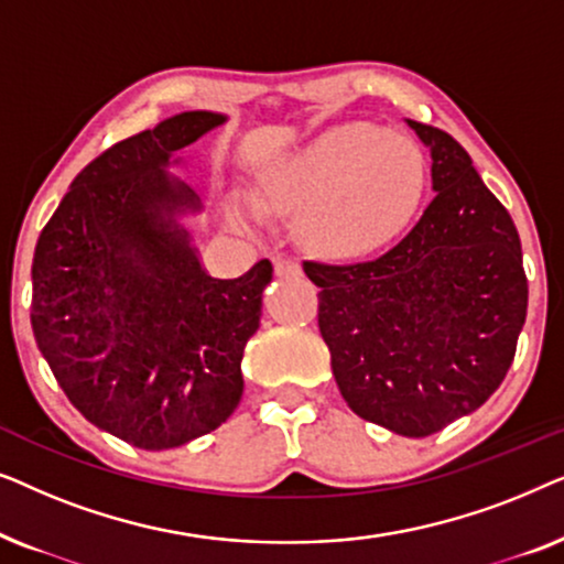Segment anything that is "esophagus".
I'll list each match as a JSON object with an SVG mask.
<instances>
[{
	"label": "esophagus",
	"mask_w": 564,
	"mask_h": 564,
	"mask_svg": "<svg viewBox=\"0 0 564 564\" xmlns=\"http://www.w3.org/2000/svg\"><path fill=\"white\" fill-rule=\"evenodd\" d=\"M274 274L276 276H300L303 274V269L295 259H274Z\"/></svg>",
	"instance_id": "obj_1"
}]
</instances>
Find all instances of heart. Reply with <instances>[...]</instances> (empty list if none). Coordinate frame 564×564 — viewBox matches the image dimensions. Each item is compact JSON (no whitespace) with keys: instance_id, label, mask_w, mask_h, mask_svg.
I'll use <instances>...</instances> for the list:
<instances>
[{"instance_id":"b5f03b06","label":"heart","mask_w":564,"mask_h":564,"mask_svg":"<svg viewBox=\"0 0 564 564\" xmlns=\"http://www.w3.org/2000/svg\"><path fill=\"white\" fill-rule=\"evenodd\" d=\"M429 195V161L415 141L367 120L338 122L259 172L253 195L228 192L236 228L300 215V241L349 261L398 241Z\"/></svg>"}]
</instances>
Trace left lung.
Returning a JSON list of instances; mask_svg holds the SVG:
<instances>
[{
	"label": "left lung",
	"instance_id": "1",
	"mask_svg": "<svg viewBox=\"0 0 564 564\" xmlns=\"http://www.w3.org/2000/svg\"><path fill=\"white\" fill-rule=\"evenodd\" d=\"M431 151L436 197L365 264L305 261L338 390L359 419L431 436L488 400L511 367L529 284L511 215L444 130L408 120Z\"/></svg>",
	"mask_w": 564,
	"mask_h": 564
}]
</instances>
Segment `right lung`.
<instances>
[{
    "instance_id": "right-lung-1",
    "label": "right lung",
    "mask_w": 564,
    "mask_h": 564,
    "mask_svg": "<svg viewBox=\"0 0 564 564\" xmlns=\"http://www.w3.org/2000/svg\"><path fill=\"white\" fill-rule=\"evenodd\" d=\"M228 118L192 110L115 143L72 182L33 257V334L89 423L138 449H174L228 421L272 264L205 272L184 215L203 203L174 153Z\"/></svg>"
}]
</instances>
